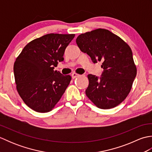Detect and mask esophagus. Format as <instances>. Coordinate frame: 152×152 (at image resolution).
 <instances>
[{"label": "esophagus", "mask_w": 152, "mask_h": 152, "mask_svg": "<svg viewBox=\"0 0 152 152\" xmlns=\"http://www.w3.org/2000/svg\"><path fill=\"white\" fill-rule=\"evenodd\" d=\"M71 76H72V78L73 79H74V78H77V77H79L80 75V74H78L74 72V73L72 74V75H71Z\"/></svg>", "instance_id": "esophagus-1"}]
</instances>
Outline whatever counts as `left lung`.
Wrapping results in <instances>:
<instances>
[{"instance_id":"8db88e82","label":"left lung","mask_w":152,"mask_h":152,"mask_svg":"<svg viewBox=\"0 0 152 152\" xmlns=\"http://www.w3.org/2000/svg\"><path fill=\"white\" fill-rule=\"evenodd\" d=\"M76 44L94 63L102 62L103 72L99 78L88 74L87 96L98 108L110 109L124 101L137 75L133 52L117 35L104 28L81 34Z\"/></svg>"}]
</instances>
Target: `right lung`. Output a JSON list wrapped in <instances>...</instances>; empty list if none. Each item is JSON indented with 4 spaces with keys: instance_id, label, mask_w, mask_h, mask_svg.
I'll use <instances>...</instances> for the list:
<instances>
[{
    "instance_id": "obj_1",
    "label": "right lung",
    "mask_w": 152,
    "mask_h": 152,
    "mask_svg": "<svg viewBox=\"0 0 152 152\" xmlns=\"http://www.w3.org/2000/svg\"><path fill=\"white\" fill-rule=\"evenodd\" d=\"M74 34H48L30 42L16 59L14 72L19 96L33 110H51L71 80L54 67L64 60L66 48Z\"/></svg>"
}]
</instances>
